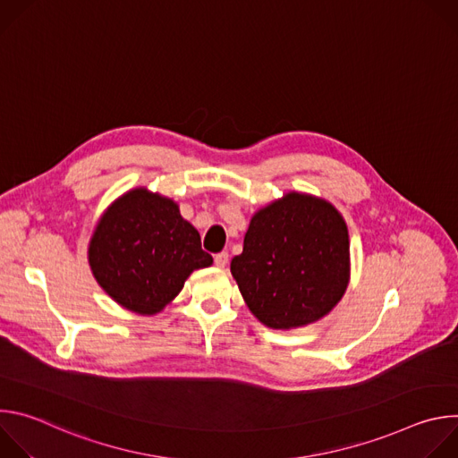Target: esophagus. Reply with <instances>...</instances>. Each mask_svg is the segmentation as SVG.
Returning <instances> with one entry per match:
<instances>
[{"mask_svg":"<svg viewBox=\"0 0 458 458\" xmlns=\"http://www.w3.org/2000/svg\"><path fill=\"white\" fill-rule=\"evenodd\" d=\"M214 263L219 267V268H225L226 263H228V251H219L214 255Z\"/></svg>","mask_w":458,"mask_h":458,"instance_id":"obj_1","label":"esophagus"}]
</instances>
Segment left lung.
<instances>
[{"label":"left lung","instance_id":"8db88e82","mask_svg":"<svg viewBox=\"0 0 458 458\" xmlns=\"http://www.w3.org/2000/svg\"><path fill=\"white\" fill-rule=\"evenodd\" d=\"M230 270L250 311L270 328L318 320L348 286L346 223L330 203L292 191L251 217Z\"/></svg>","mask_w":458,"mask_h":458}]
</instances>
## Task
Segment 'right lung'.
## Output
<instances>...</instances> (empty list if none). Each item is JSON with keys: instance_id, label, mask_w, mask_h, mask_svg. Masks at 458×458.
<instances>
[{"instance_id": "add662e5", "label": "right lung", "mask_w": 458, "mask_h": 458, "mask_svg": "<svg viewBox=\"0 0 458 458\" xmlns=\"http://www.w3.org/2000/svg\"><path fill=\"white\" fill-rule=\"evenodd\" d=\"M89 263L99 286L121 306L141 315L161 311L186 277L210 267L199 232L179 207L138 188L124 193L101 217L90 241Z\"/></svg>"}]
</instances>
